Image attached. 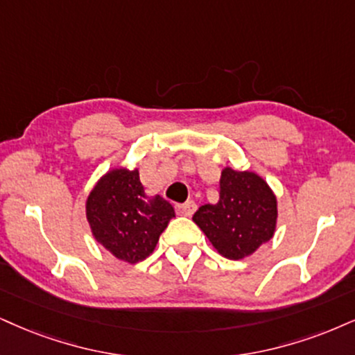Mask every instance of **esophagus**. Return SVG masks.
<instances>
[{"instance_id": "esophagus-1", "label": "esophagus", "mask_w": 355, "mask_h": 355, "mask_svg": "<svg viewBox=\"0 0 355 355\" xmlns=\"http://www.w3.org/2000/svg\"><path fill=\"white\" fill-rule=\"evenodd\" d=\"M196 209H198V205H196L194 200H187V202H184V204L176 205V211H178L179 216H187V217H191L192 214L196 212Z\"/></svg>"}]
</instances>
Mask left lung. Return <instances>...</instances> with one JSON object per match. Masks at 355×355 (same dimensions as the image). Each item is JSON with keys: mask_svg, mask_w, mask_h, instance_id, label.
I'll use <instances>...</instances> for the list:
<instances>
[{"mask_svg": "<svg viewBox=\"0 0 355 355\" xmlns=\"http://www.w3.org/2000/svg\"><path fill=\"white\" fill-rule=\"evenodd\" d=\"M277 217V198L263 179L225 168L218 202L200 205L192 220L220 255L240 260L273 237Z\"/></svg>", "mask_w": 355, "mask_h": 355, "instance_id": "left-lung-1", "label": "left lung"}]
</instances>
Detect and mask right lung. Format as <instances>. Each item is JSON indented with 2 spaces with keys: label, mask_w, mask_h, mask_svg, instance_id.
Wrapping results in <instances>:
<instances>
[{
  "label": "right lung",
  "mask_w": 355,
  "mask_h": 355,
  "mask_svg": "<svg viewBox=\"0 0 355 355\" xmlns=\"http://www.w3.org/2000/svg\"><path fill=\"white\" fill-rule=\"evenodd\" d=\"M173 217L174 209L168 200L144 194L138 169L110 171L87 199V220L94 237L128 263L151 255Z\"/></svg>",
  "instance_id": "1"
}]
</instances>
